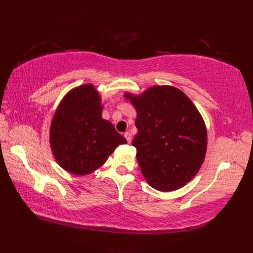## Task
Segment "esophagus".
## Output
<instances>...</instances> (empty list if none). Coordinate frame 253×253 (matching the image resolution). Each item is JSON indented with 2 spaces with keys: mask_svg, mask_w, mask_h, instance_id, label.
Wrapping results in <instances>:
<instances>
[{
  "mask_svg": "<svg viewBox=\"0 0 253 253\" xmlns=\"http://www.w3.org/2000/svg\"><path fill=\"white\" fill-rule=\"evenodd\" d=\"M124 137L126 138V140L128 141V143H130L131 142V139H132V137H131V135H130V132H125L124 133Z\"/></svg>",
  "mask_w": 253,
  "mask_h": 253,
  "instance_id": "1",
  "label": "esophagus"
}]
</instances>
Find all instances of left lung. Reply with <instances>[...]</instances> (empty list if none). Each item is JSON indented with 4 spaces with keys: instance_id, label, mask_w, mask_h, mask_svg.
Wrapping results in <instances>:
<instances>
[{
    "instance_id": "left-lung-1",
    "label": "left lung",
    "mask_w": 253,
    "mask_h": 253,
    "mask_svg": "<svg viewBox=\"0 0 253 253\" xmlns=\"http://www.w3.org/2000/svg\"><path fill=\"white\" fill-rule=\"evenodd\" d=\"M124 96L137 112L132 146L144 178L159 191L180 189L206 159L208 133L200 112L173 85H152Z\"/></svg>"
}]
</instances>
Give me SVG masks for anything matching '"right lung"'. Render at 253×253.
<instances>
[{
	"mask_svg": "<svg viewBox=\"0 0 253 253\" xmlns=\"http://www.w3.org/2000/svg\"><path fill=\"white\" fill-rule=\"evenodd\" d=\"M101 95L92 84L64 95L50 126V147L57 164L75 176L89 175L127 140L102 118Z\"/></svg>",
	"mask_w": 253,
	"mask_h": 253,
	"instance_id": "obj_1",
	"label": "right lung"
}]
</instances>
